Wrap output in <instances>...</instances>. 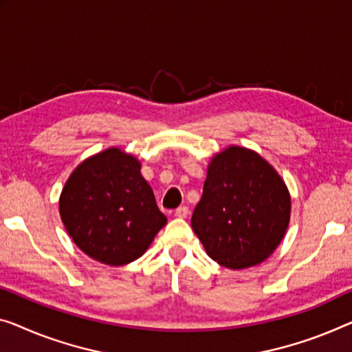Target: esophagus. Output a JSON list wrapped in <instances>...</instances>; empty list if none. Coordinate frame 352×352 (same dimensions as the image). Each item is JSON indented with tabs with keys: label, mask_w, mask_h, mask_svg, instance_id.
<instances>
[{
	"label": "esophagus",
	"mask_w": 352,
	"mask_h": 352,
	"mask_svg": "<svg viewBox=\"0 0 352 352\" xmlns=\"http://www.w3.org/2000/svg\"><path fill=\"white\" fill-rule=\"evenodd\" d=\"M188 214H190V208H188L186 206H182V207H178L175 210V217L177 218H186Z\"/></svg>",
	"instance_id": "esophagus-1"
}]
</instances>
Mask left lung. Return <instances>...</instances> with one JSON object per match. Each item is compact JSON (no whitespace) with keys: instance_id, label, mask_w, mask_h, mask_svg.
Masks as SVG:
<instances>
[{"instance_id":"left-lung-1","label":"left lung","mask_w":352,"mask_h":352,"mask_svg":"<svg viewBox=\"0 0 352 352\" xmlns=\"http://www.w3.org/2000/svg\"><path fill=\"white\" fill-rule=\"evenodd\" d=\"M291 218L289 191L261 155L230 145L213 156L191 226L207 254L239 270L276 250Z\"/></svg>"}]
</instances>
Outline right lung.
<instances>
[{
    "mask_svg": "<svg viewBox=\"0 0 352 352\" xmlns=\"http://www.w3.org/2000/svg\"><path fill=\"white\" fill-rule=\"evenodd\" d=\"M60 217L78 248L107 265L139 259L167 223L140 162L117 146L76 167L61 191Z\"/></svg>",
    "mask_w": 352,
    "mask_h": 352,
    "instance_id": "right-lung-1",
    "label": "right lung"
}]
</instances>
